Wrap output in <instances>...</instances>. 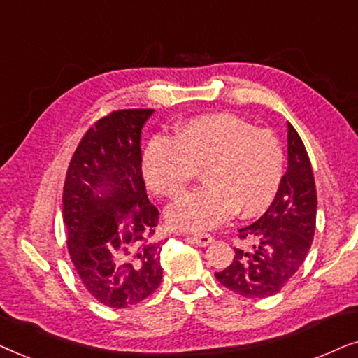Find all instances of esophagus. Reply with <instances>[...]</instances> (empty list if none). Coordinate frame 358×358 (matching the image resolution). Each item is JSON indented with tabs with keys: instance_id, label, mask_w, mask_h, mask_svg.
<instances>
[{
	"instance_id": "esophagus-1",
	"label": "esophagus",
	"mask_w": 358,
	"mask_h": 358,
	"mask_svg": "<svg viewBox=\"0 0 358 358\" xmlns=\"http://www.w3.org/2000/svg\"><path fill=\"white\" fill-rule=\"evenodd\" d=\"M189 241L193 242V244H196L199 247H206L213 242V236L209 234H194L189 237Z\"/></svg>"
}]
</instances>
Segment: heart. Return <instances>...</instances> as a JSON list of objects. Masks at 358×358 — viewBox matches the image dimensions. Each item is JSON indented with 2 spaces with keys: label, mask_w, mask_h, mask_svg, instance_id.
Returning a JSON list of instances; mask_svg holds the SVG:
<instances>
[{
  "label": "heart",
  "mask_w": 358,
  "mask_h": 358,
  "mask_svg": "<svg viewBox=\"0 0 358 358\" xmlns=\"http://www.w3.org/2000/svg\"><path fill=\"white\" fill-rule=\"evenodd\" d=\"M201 170L203 187L166 209V221L182 231H206L236 213L252 217L273 201L283 175V152L268 129H255L229 113L192 117L173 139L157 136L142 154V175L152 192L182 194Z\"/></svg>",
  "instance_id": "1"
}]
</instances>
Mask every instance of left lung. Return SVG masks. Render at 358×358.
<instances>
[{"instance_id": "8db88e82", "label": "left lung", "mask_w": 358, "mask_h": 358, "mask_svg": "<svg viewBox=\"0 0 358 358\" xmlns=\"http://www.w3.org/2000/svg\"><path fill=\"white\" fill-rule=\"evenodd\" d=\"M317 196L308 152L288 122V170L270 208L239 229L250 250L234 249L232 264L216 271L217 282L241 296L268 298L288 283L306 259L316 229Z\"/></svg>"}]
</instances>
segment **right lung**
<instances>
[{"label":"right lung","instance_id":"right-lung-1","mask_svg":"<svg viewBox=\"0 0 358 358\" xmlns=\"http://www.w3.org/2000/svg\"><path fill=\"white\" fill-rule=\"evenodd\" d=\"M154 109H119L80 141L64 185L66 245L88 293L109 308L141 303L162 282L159 209L142 176L141 134Z\"/></svg>","mask_w":358,"mask_h":358}]
</instances>
